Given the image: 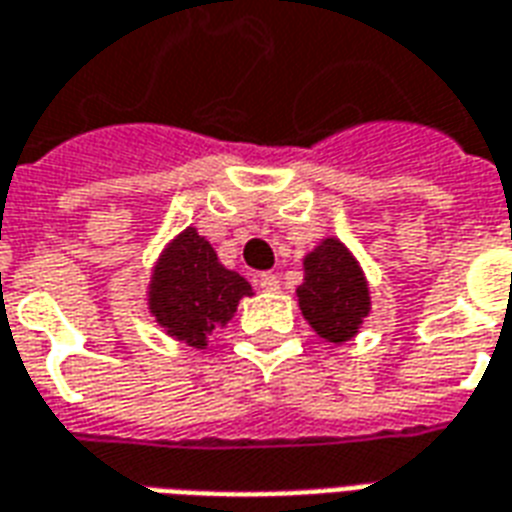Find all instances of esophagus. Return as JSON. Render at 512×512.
<instances>
[{"label":"esophagus","mask_w":512,"mask_h":512,"mask_svg":"<svg viewBox=\"0 0 512 512\" xmlns=\"http://www.w3.org/2000/svg\"><path fill=\"white\" fill-rule=\"evenodd\" d=\"M257 287L263 290V293H276L279 290V279L274 274H260L257 276Z\"/></svg>","instance_id":"obj_1"}]
</instances>
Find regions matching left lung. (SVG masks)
<instances>
[{"label": "left lung", "instance_id": "left-lung-1", "mask_svg": "<svg viewBox=\"0 0 512 512\" xmlns=\"http://www.w3.org/2000/svg\"><path fill=\"white\" fill-rule=\"evenodd\" d=\"M295 293L317 336L333 344L350 342L372 309L366 276L339 238H323L304 257V285Z\"/></svg>", "mask_w": 512, "mask_h": 512}]
</instances>
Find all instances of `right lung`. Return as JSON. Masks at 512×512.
Instances as JSON below:
<instances>
[{"label":"right lung","mask_w":512,"mask_h":512,"mask_svg":"<svg viewBox=\"0 0 512 512\" xmlns=\"http://www.w3.org/2000/svg\"><path fill=\"white\" fill-rule=\"evenodd\" d=\"M244 295H252V285L219 263L195 227L173 238L151 271V317L168 336L198 350H206L208 333L230 323Z\"/></svg>","instance_id":"obj_1"}]
</instances>
